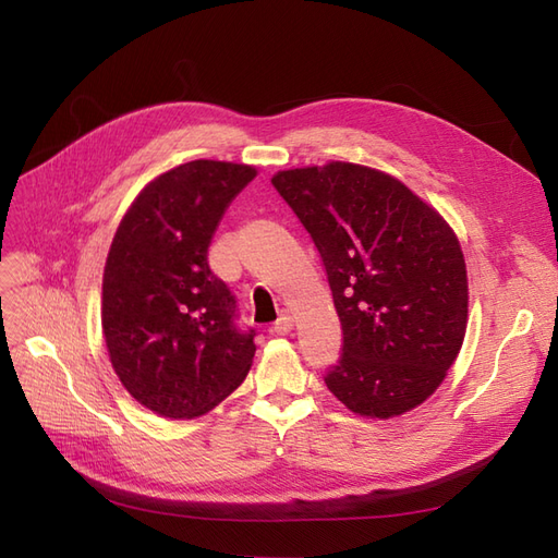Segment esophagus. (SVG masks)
<instances>
[{"label":"esophagus","mask_w":558,"mask_h":558,"mask_svg":"<svg viewBox=\"0 0 558 558\" xmlns=\"http://www.w3.org/2000/svg\"><path fill=\"white\" fill-rule=\"evenodd\" d=\"M291 330H293V318L289 314H283L269 332H272V335H289Z\"/></svg>","instance_id":"34e87169"}]
</instances>
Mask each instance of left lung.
<instances>
[{"mask_svg":"<svg viewBox=\"0 0 558 558\" xmlns=\"http://www.w3.org/2000/svg\"><path fill=\"white\" fill-rule=\"evenodd\" d=\"M326 265L342 356L326 375L353 414L391 418L435 393L468 326L463 251L402 181L332 160L272 177Z\"/></svg>","mask_w":558,"mask_h":558,"instance_id":"left-lung-1","label":"left lung"}]
</instances>
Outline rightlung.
<instances>
[{
	"mask_svg": "<svg viewBox=\"0 0 558 558\" xmlns=\"http://www.w3.org/2000/svg\"><path fill=\"white\" fill-rule=\"evenodd\" d=\"M256 167L193 160L156 177L118 226L102 279V330L128 393L167 418L214 410L248 375L256 330L207 263L214 232Z\"/></svg>",
	"mask_w": 558,
	"mask_h": 558,
	"instance_id": "add662e5",
	"label": "right lung"
}]
</instances>
